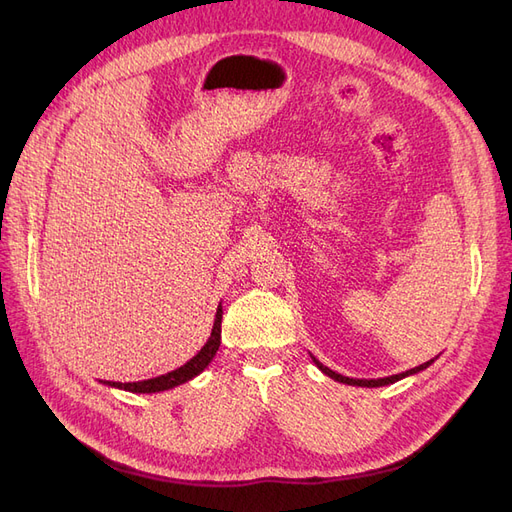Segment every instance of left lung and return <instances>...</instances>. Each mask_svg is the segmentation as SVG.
Wrapping results in <instances>:
<instances>
[{"label": "left lung", "instance_id": "8db88e82", "mask_svg": "<svg viewBox=\"0 0 512 512\" xmlns=\"http://www.w3.org/2000/svg\"><path fill=\"white\" fill-rule=\"evenodd\" d=\"M314 359V363H316V367L322 371V374H327L329 378H333V380H337V382H344V384H350V386H367V389H374V386H386V384H393V382H397V380H404V378H408V376H414V374H418V371H423V369H427L433 361L438 359H431V361H427V363H423V365H418V367H414V369H408V371H401V374H395V376H386V378H371V380H359V378H348V376H342V374H337V371H333V369H329L327 365H322L316 356H312Z\"/></svg>", "mask_w": 512, "mask_h": 512}]
</instances>
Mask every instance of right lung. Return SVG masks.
<instances>
[{
  "label": "right lung",
  "instance_id": "obj_1",
  "mask_svg": "<svg viewBox=\"0 0 512 512\" xmlns=\"http://www.w3.org/2000/svg\"><path fill=\"white\" fill-rule=\"evenodd\" d=\"M220 342H222V305H218V312H215V322H213V329H211L207 344L200 348L185 365H181L173 371H168V374H162L158 378H149V380H141V382H111V380H100V382L106 384V386H111V389H121V391H128V393L170 391L179 384L190 382L192 378H196L200 374V371H205V367L213 361L215 352H218Z\"/></svg>",
  "mask_w": 512,
  "mask_h": 512
}]
</instances>
